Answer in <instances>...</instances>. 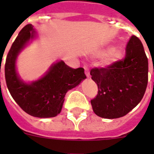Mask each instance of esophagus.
I'll list each match as a JSON object with an SVG mask.
<instances>
[{
    "mask_svg": "<svg viewBox=\"0 0 154 154\" xmlns=\"http://www.w3.org/2000/svg\"><path fill=\"white\" fill-rule=\"evenodd\" d=\"M84 69H85V75H86L87 78H89V77H90V74H89V69H88V67H87L86 65H85V66H84Z\"/></svg>",
    "mask_w": 154,
    "mask_h": 154,
    "instance_id": "esophagus-1",
    "label": "esophagus"
}]
</instances>
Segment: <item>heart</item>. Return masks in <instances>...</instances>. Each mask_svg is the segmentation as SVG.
<instances>
[{
  "mask_svg": "<svg viewBox=\"0 0 154 154\" xmlns=\"http://www.w3.org/2000/svg\"><path fill=\"white\" fill-rule=\"evenodd\" d=\"M123 57V51L118 47L111 48L106 53L104 58V64L106 65H111L118 61L121 60Z\"/></svg>",
  "mask_w": 154,
  "mask_h": 154,
  "instance_id": "obj_1",
  "label": "heart"
}]
</instances>
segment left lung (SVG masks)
I'll return each mask as SVG.
<instances>
[{"label":"left lung","mask_w":154,"mask_h":154,"mask_svg":"<svg viewBox=\"0 0 154 154\" xmlns=\"http://www.w3.org/2000/svg\"><path fill=\"white\" fill-rule=\"evenodd\" d=\"M98 94L91 100L92 109L105 119L126 116L141 101L148 83V58L140 40L132 35L121 60L91 69Z\"/></svg>","instance_id":"8db88e82"}]
</instances>
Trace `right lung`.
<instances>
[{
	"instance_id": "right-lung-1",
	"label": "right lung",
	"mask_w": 154,
	"mask_h": 154,
	"mask_svg": "<svg viewBox=\"0 0 154 154\" xmlns=\"http://www.w3.org/2000/svg\"><path fill=\"white\" fill-rule=\"evenodd\" d=\"M35 35L32 24L21 29L9 50L5 62V79L14 101L29 115L38 118L56 116L62 109L66 92L86 78L84 69H72L61 61L50 68L41 79L31 84L17 76L15 61L24 45Z\"/></svg>"
}]
</instances>
